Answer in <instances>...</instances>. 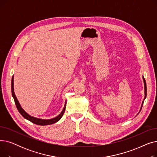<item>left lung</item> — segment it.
<instances>
[{
	"mask_svg": "<svg viewBox=\"0 0 157 157\" xmlns=\"http://www.w3.org/2000/svg\"><path fill=\"white\" fill-rule=\"evenodd\" d=\"M143 80H144V90H145V97H144V99H145V98L146 97V81H145V79H144V78H143ZM143 102H144V101L143 102L142 106H143Z\"/></svg>",
	"mask_w": 157,
	"mask_h": 157,
	"instance_id": "8db88e82",
	"label": "left lung"
}]
</instances>
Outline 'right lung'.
<instances>
[{
  "label": "right lung",
  "instance_id": "right-lung-1",
  "mask_svg": "<svg viewBox=\"0 0 157 157\" xmlns=\"http://www.w3.org/2000/svg\"><path fill=\"white\" fill-rule=\"evenodd\" d=\"M14 76H13L12 78V80H11V92H12V95L14 98V102L15 104L16 105V108H17L18 111L20 112V113L22 115L23 117H24L25 119L29 120L30 121H31L33 123H35L36 125H51L53 124V123H55L56 122H57L58 121H59L60 120V118L62 117L63 114L65 112V106H66V101H65V104L64 105V108L62 110V111L61 112V113L59 115V116H57L56 117L52 118V119H49V120H43V119H39V118H37L35 117H33L30 116L29 114H27L25 111L21 107L17 99V98H16L14 92Z\"/></svg>",
  "mask_w": 157,
  "mask_h": 157
}]
</instances>
